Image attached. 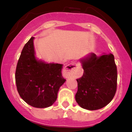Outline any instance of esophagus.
<instances>
[{
  "instance_id": "obj_1",
  "label": "esophagus",
  "mask_w": 132,
  "mask_h": 132,
  "mask_svg": "<svg viewBox=\"0 0 132 132\" xmlns=\"http://www.w3.org/2000/svg\"><path fill=\"white\" fill-rule=\"evenodd\" d=\"M80 66L79 63L71 62L67 65L63 70V75L65 78L75 77L80 74Z\"/></svg>"
}]
</instances>
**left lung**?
I'll use <instances>...</instances> for the list:
<instances>
[{"instance_id":"left-lung-1","label":"left lung","mask_w":132,"mask_h":132,"mask_svg":"<svg viewBox=\"0 0 132 132\" xmlns=\"http://www.w3.org/2000/svg\"><path fill=\"white\" fill-rule=\"evenodd\" d=\"M79 61L84 73L77 79V103L88 110L106 106L113 99L117 89V71L114 56L112 53L97 56L90 53Z\"/></svg>"}]
</instances>
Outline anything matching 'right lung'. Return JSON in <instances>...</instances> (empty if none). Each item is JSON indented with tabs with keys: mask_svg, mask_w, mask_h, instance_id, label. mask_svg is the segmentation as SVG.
Instances as JSON below:
<instances>
[{
	"mask_svg": "<svg viewBox=\"0 0 132 132\" xmlns=\"http://www.w3.org/2000/svg\"><path fill=\"white\" fill-rule=\"evenodd\" d=\"M34 39L25 44L16 65L15 81L23 100L33 107L52 106L57 98L59 88L66 81L62 75L61 64L47 63L35 56Z\"/></svg>",
	"mask_w": 132,
	"mask_h": 132,
	"instance_id": "add662e5",
	"label": "right lung"
}]
</instances>
